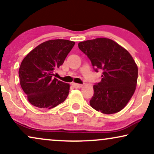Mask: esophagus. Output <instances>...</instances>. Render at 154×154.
<instances>
[{
	"label": "esophagus",
	"instance_id": "34e87169",
	"mask_svg": "<svg viewBox=\"0 0 154 154\" xmlns=\"http://www.w3.org/2000/svg\"><path fill=\"white\" fill-rule=\"evenodd\" d=\"M72 86L75 88H82L83 85L80 84H77V83H72Z\"/></svg>",
	"mask_w": 154,
	"mask_h": 154
}]
</instances>
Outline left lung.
<instances>
[{"instance_id":"obj_1","label":"left lung","mask_w":154,"mask_h":154,"mask_svg":"<svg viewBox=\"0 0 154 154\" xmlns=\"http://www.w3.org/2000/svg\"><path fill=\"white\" fill-rule=\"evenodd\" d=\"M78 47L90 59L94 70L103 72L101 81L93 86L91 107L105 114L123 110L134 94L138 79V66L130 53L107 38L79 42Z\"/></svg>"}]
</instances>
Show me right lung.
<instances>
[{
  "instance_id": "add662e5",
  "label": "right lung",
  "mask_w": 154,
  "mask_h": 154,
  "mask_svg": "<svg viewBox=\"0 0 154 154\" xmlns=\"http://www.w3.org/2000/svg\"><path fill=\"white\" fill-rule=\"evenodd\" d=\"M75 44L65 39L49 40L37 46L23 59L18 71L20 84L31 105L51 109L65 100L69 85L54 76Z\"/></svg>"
}]
</instances>
